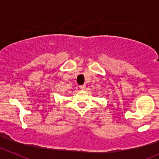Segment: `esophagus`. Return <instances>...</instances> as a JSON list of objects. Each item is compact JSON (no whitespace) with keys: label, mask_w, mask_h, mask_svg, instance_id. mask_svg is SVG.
<instances>
[{"label":"esophagus","mask_w":159,"mask_h":159,"mask_svg":"<svg viewBox=\"0 0 159 159\" xmlns=\"http://www.w3.org/2000/svg\"><path fill=\"white\" fill-rule=\"evenodd\" d=\"M85 88H86V86L84 85H84L80 86V89H81V90H82V91H84V89H85Z\"/></svg>","instance_id":"1"}]
</instances>
